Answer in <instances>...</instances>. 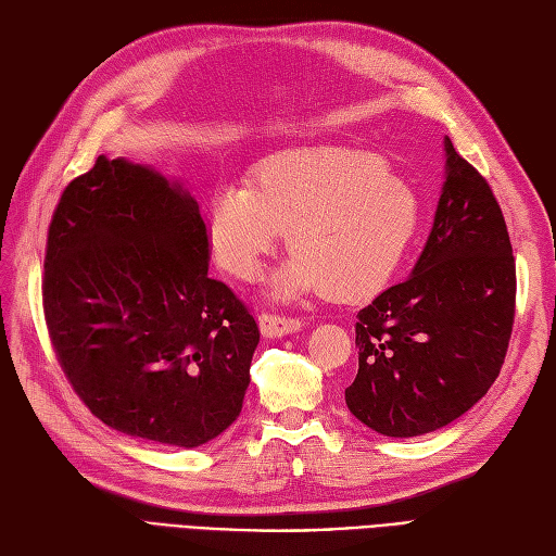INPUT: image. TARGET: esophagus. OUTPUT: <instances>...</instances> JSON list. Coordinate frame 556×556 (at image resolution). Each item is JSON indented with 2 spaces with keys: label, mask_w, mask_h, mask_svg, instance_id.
Returning <instances> with one entry per match:
<instances>
[{
  "label": "esophagus",
  "mask_w": 556,
  "mask_h": 556,
  "mask_svg": "<svg viewBox=\"0 0 556 556\" xmlns=\"http://www.w3.org/2000/svg\"><path fill=\"white\" fill-rule=\"evenodd\" d=\"M260 329L266 339H280V336H288L301 329L299 317H285L274 313H262L260 315Z\"/></svg>",
  "instance_id": "1"
}]
</instances>
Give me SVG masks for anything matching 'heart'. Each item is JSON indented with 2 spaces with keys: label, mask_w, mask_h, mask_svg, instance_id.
I'll return each instance as SVG.
<instances>
[{
  "label": "heart",
  "mask_w": 556,
  "mask_h": 556,
  "mask_svg": "<svg viewBox=\"0 0 556 556\" xmlns=\"http://www.w3.org/2000/svg\"><path fill=\"white\" fill-rule=\"evenodd\" d=\"M419 199L382 157L319 146L264 160L255 180H223L211 197L215 257L243 280L260 276L288 229L292 257L271 280L276 299L329 292L357 301L392 280L415 239Z\"/></svg>",
  "instance_id": "b5f03b06"
}]
</instances>
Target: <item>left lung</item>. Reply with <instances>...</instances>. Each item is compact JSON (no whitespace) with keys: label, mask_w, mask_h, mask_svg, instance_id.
Instances as JSON below:
<instances>
[{"label":"left lung","mask_w":556,"mask_h":556,"mask_svg":"<svg viewBox=\"0 0 556 556\" xmlns=\"http://www.w3.org/2000/svg\"><path fill=\"white\" fill-rule=\"evenodd\" d=\"M445 180L413 274L357 315L350 413L392 439L462 417L494 384L515 317V260L486 180L443 139Z\"/></svg>","instance_id":"8db88e82"}]
</instances>
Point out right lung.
<instances>
[{
  "instance_id": "add662e5",
  "label": "right lung",
  "mask_w": 556,
  "mask_h": 556,
  "mask_svg": "<svg viewBox=\"0 0 556 556\" xmlns=\"http://www.w3.org/2000/svg\"><path fill=\"white\" fill-rule=\"evenodd\" d=\"M43 311L83 403L111 429L174 447L243 408L255 317L208 278V233L180 180L99 155L48 229Z\"/></svg>"
}]
</instances>
